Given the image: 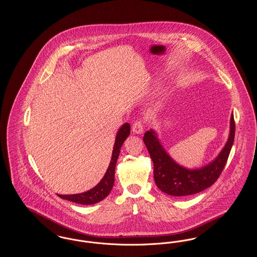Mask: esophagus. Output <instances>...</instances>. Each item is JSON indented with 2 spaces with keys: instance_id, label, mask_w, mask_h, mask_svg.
Listing matches in <instances>:
<instances>
[{
  "instance_id": "34e87169",
  "label": "esophagus",
  "mask_w": 257,
  "mask_h": 257,
  "mask_svg": "<svg viewBox=\"0 0 257 257\" xmlns=\"http://www.w3.org/2000/svg\"><path fill=\"white\" fill-rule=\"evenodd\" d=\"M132 131L135 134H142L144 131V124L142 122V120H137L136 122L133 124L132 127Z\"/></svg>"
}]
</instances>
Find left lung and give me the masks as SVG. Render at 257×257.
Here are the masks:
<instances>
[{"mask_svg": "<svg viewBox=\"0 0 257 257\" xmlns=\"http://www.w3.org/2000/svg\"><path fill=\"white\" fill-rule=\"evenodd\" d=\"M235 137L234 116H230V130L226 144L219 155L198 169H187L171 158L162 146L157 133L147 131L144 142L154 165V180L160 190L173 196H191L212 186L217 181L228 159Z\"/></svg>", "mask_w": 257, "mask_h": 257, "instance_id": "8db88e82", "label": "left lung"}]
</instances>
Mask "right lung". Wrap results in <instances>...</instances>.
I'll list each match as a JSON object with an SVG mask.
<instances>
[{
	"label": "right lung",
	"instance_id": "1",
	"mask_svg": "<svg viewBox=\"0 0 257 257\" xmlns=\"http://www.w3.org/2000/svg\"><path fill=\"white\" fill-rule=\"evenodd\" d=\"M130 135V124L124 123L122 126L118 129L115 141L112 148L111 153V159H110V165L108 167V170L106 171L105 175L101 179V181L92 189L89 191L82 193V194H76V195H58L62 199H66L69 201H72L75 203L83 204V205H89V204H95L99 201L106 198L110 194L113 183H114V170L116 161L120 153V148L122 147L124 141L128 138Z\"/></svg>",
	"mask_w": 257,
	"mask_h": 257
}]
</instances>
